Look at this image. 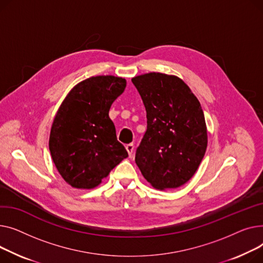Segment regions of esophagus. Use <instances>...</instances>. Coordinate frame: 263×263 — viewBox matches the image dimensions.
<instances>
[{
    "label": "esophagus",
    "instance_id": "34e87169",
    "mask_svg": "<svg viewBox=\"0 0 263 263\" xmlns=\"http://www.w3.org/2000/svg\"><path fill=\"white\" fill-rule=\"evenodd\" d=\"M134 149H135V145L133 144V143H130V144H127L126 145V151L128 152V155L132 157L133 156V154H134Z\"/></svg>",
    "mask_w": 263,
    "mask_h": 263
}]
</instances>
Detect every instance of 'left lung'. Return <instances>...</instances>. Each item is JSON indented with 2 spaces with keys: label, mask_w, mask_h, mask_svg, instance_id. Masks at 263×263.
<instances>
[{
  "label": "left lung",
  "mask_w": 263,
  "mask_h": 263,
  "mask_svg": "<svg viewBox=\"0 0 263 263\" xmlns=\"http://www.w3.org/2000/svg\"><path fill=\"white\" fill-rule=\"evenodd\" d=\"M132 82L147 118L135 161L153 188H178L195 174L206 153L208 134L202 106L176 75L151 72Z\"/></svg>",
  "instance_id": "8db88e82"
}]
</instances>
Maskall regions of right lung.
I'll use <instances>...</instances> for the list:
<instances>
[{
    "label": "right lung",
    "mask_w": 263,
    "mask_h": 263,
    "mask_svg": "<svg viewBox=\"0 0 263 263\" xmlns=\"http://www.w3.org/2000/svg\"><path fill=\"white\" fill-rule=\"evenodd\" d=\"M126 80L99 75L76 84L53 120L49 148L57 171L76 189H93L128 154L109 118Z\"/></svg>",
    "instance_id": "add662e5"
}]
</instances>
